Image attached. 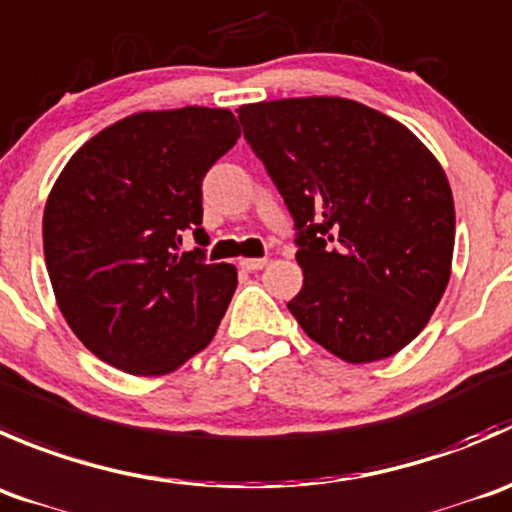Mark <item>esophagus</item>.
Masks as SVG:
<instances>
[{
  "label": "esophagus",
  "mask_w": 512,
  "mask_h": 512,
  "mask_svg": "<svg viewBox=\"0 0 512 512\" xmlns=\"http://www.w3.org/2000/svg\"><path fill=\"white\" fill-rule=\"evenodd\" d=\"M266 263H268V258H241L239 266L244 268V271H261Z\"/></svg>",
  "instance_id": "esophagus-1"
}]
</instances>
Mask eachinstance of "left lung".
<instances>
[{
	"label": "left lung",
	"instance_id": "1",
	"mask_svg": "<svg viewBox=\"0 0 512 512\" xmlns=\"http://www.w3.org/2000/svg\"><path fill=\"white\" fill-rule=\"evenodd\" d=\"M244 136L296 221L308 338L348 363L406 348L450 278L455 206L411 129L341 96L239 106Z\"/></svg>",
	"mask_w": 512,
	"mask_h": 512
}]
</instances>
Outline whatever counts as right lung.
<instances>
[{
	"label": "right lung",
	"mask_w": 512,
	"mask_h": 512,
	"mask_svg": "<svg viewBox=\"0 0 512 512\" xmlns=\"http://www.w3.org/2000/svg\"><path fill=\"white\" fill-rule=\"evenodd\" d=\"M229 109L139 111L67 161L44 206L42 236L59 311L79 341L131 376H164L204 351L236 268L184 251L201 229V181L236 144Z\"/></svg>",
	"instance_id": "obj_1"
}]
</instances>
